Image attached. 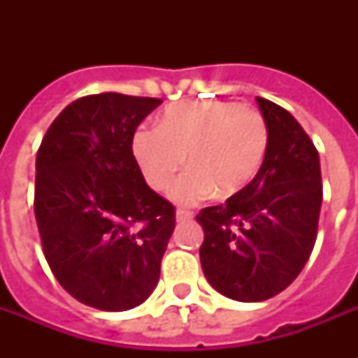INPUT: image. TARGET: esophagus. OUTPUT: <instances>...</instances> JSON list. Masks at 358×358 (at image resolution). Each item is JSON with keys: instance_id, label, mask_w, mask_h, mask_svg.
<instances>
[{"instance_id": "34e87169", "label": "esophagus", "mask_w": 358, "mask_h": 358, "mask_svg": "<svg viewBox=\"0 0 358 358\" xmlns=\"http://www.w3.org/2000/svg\"><path fill=\"white\" fill-rule=\"evenodd\" d=\"M193 219V212L189 210H176V221L178 223H185V221H191Z\"/></svg>"}]
</instances>
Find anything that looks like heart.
Returning a JSON list of instances; mask_svg holds the SVG:
<instances>
[{
    "mask_svg": "<svg viewBox=\"0 0 358 358\" xmlns=\"http://www.w3.org/2000/svg\"><path fill=\"white\" fill-rule=\"evenodd\" d=\"M269 146V126L258 109L229 100H202L169 106L157 126H141L131 152L143 178L154 191L173 187L178 204H195L215 191L230 196L249 185Z\"/></svg>",
    "mask_w": 358,
    "mask_h": 358,
    "instance_id": "obj_1",
    "label": "heart"
}]
</instances>
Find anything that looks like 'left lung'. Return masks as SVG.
<instances>
[{
	"label": "left lung",
	"instance_id": "obj_1",
	"mask_svg": "<svg viewBox=\"0 0 358 358\" xmlns=\"http://www.w3.org/2000/svg\"><path fill=\"white\" fill-rule=\"evenodd\" d=\"M269 126L260 171L217 206L202 208V271L219 294L243 303L275 297L294 282L317 238L323 185L320 156L284 108L256 98Z\"/></svg>",
	"mask_w": 358,
	"mask_h": 358
}]
</instances>
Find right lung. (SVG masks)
<instances>
[{
	"mask_svg": "<svg viewBox=\"0 0 358 358\" xmlns=\"http://www.w3.org/2000/svg\"><path fill=\"white\" fill-rule=\"evenodd\" d=\"M159 98L102 92L59 113L36 152L35 217L59 284L98 310L135 308L154 292L174 206L146 185L131 139Z\"/></svg>",
	"mask_w": 358,
	"mask_h": 358,
	"instance_id": "1",
	"label": "right lung"
}]
</instances>
